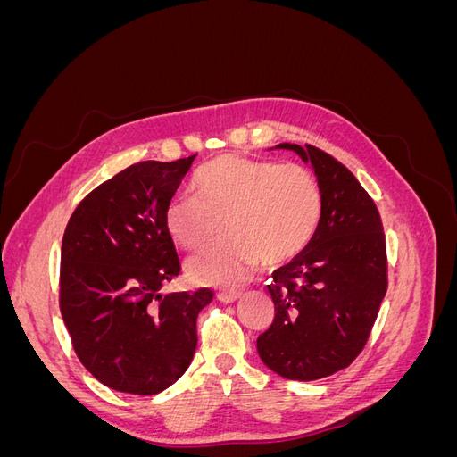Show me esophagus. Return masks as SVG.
I'll use <instances>...</instances> for the list:
<instances>
[{
  "label": "esophagus",
  "instance_id": "34e87169",
  "mask_svg": "<svg viewBox=\"0 0 457 457\" xmlns=\"http://www.w3.org/2000/svg\"><path fill=\"white\" fill-rule=\"evenodd\" d=\"M240 297H242V292H220L217 295V299L220 303H234V301H238Z\"/></svg>",
  "mask_w": 457,
  "mask_h": 457
}]
</instances>
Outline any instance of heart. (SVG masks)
<instances>
[{"label": "heart", "instance_id": "heart-1", "mask_svg": "<svg viewBox=\"0 0 457 457\" xmlns=\"http://www.w3.org/2000/svg\"><path fill=\"white\" fill-rule=\"evenodd\" d=\"M196 196H179L165 212L173 240L188 252L213 247L188 262L192 278L234 287L261 262L280 267L312 242L322 219V190L301 163L223 154L207 162L192 181Z\"/></svg>", "mask_w": 457, "mask_h": 457}]
</instances>
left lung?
<instances>
[{
	"label": "left lung",
	"instance_id": "8db88e82",
	"mask_svg": "<svg viewBox=\"0 0 457 457\" xmlns=\"http://www.w3.org/2000/svg\"><path fill=\"white\" fill-rule=\"evenodd\" d=\"M311 163L322 190L312 242L272 272L274 320L257 339L262 364L294 381L347 368L362 353L386 294L381 217L356 177L312 145L282 143Z\"/></svg>",
	"mask_w": 457,
	"mask_h": 457
}]
</instances>
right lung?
<instances>
[{"mask_svg": "<svg viewBox=\"0 0 457 457\" xmlns=\"http://www.w3.org/2000/svg\"><path fill=\"white\" fill-rule=\"evenodd\" d=\"M195 156L139 162L91 190L68 220L61 314L93 378L129 395H158L195 356L196 318L213 292L162 295L181 272L165 212Z\"/></svg>", "mask_w": 457, "mask_h": 457, "instance_id": "add662e5", "label": "right lung"}]
</instances>
